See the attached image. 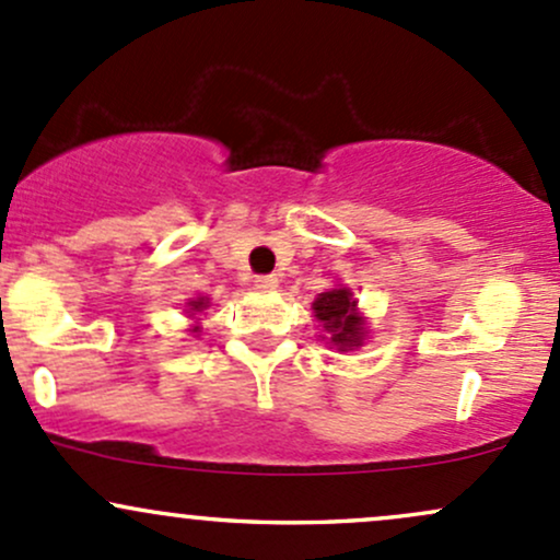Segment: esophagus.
Instances as JSON below:
<instances>
[{
    "label": "esophagus",
    "mask_w": 560,
    "mask_h": 560,
    "mask_svg": "<svg viewBox=\"0 0 560 560\" xmlns=\"http://www.w3.org/2000/svg\"><path fill=\"white\" fill-rule=\"evenodd\" d=\"M255 287L260 292H270V290H276V287H279V279H276V276H257Z\"/></svg>",
    "instance_id": "esophagus-1"
}]
</instances>
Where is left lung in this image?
Instances as JSON below:
<instances>
[{"instance_id":"obj_1","label":"left lung","mask_w":560,"mask_h":560,"mask_svg":"<svg viewBox=\"0 0 560 560\" xmlns=\"http://www.w3.org/2000/svg\"><path fill=\"white\" fill-rule=\"evenodd\" d=\"M355 298L348 287H335V290L322 292L313 300V313L329 335V342L337 350H353L364 346L366 327L364 316L355 308Z\"/></svg>"}]
</instances>
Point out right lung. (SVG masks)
<instances>
[{
  "mask_svg": "<svg viewBox=\"0 0 560 560\" xmlns=\"http://www.w3.org/2000/svg\"><path fill=\"white\" fill-rule=\"evenodd\" d=\"M207 308H210V298H196V300H190V303H188L190 316H196V313H201ZM190 331H199V327H194Z\"/></svg>",
  "mask_w": 560,
  "mask_h": 560,
  "instance_id": "1",
  "label": "right lung"
}]
</instances>
